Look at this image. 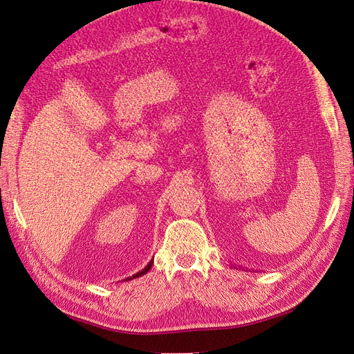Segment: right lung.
I'll list each match as a JSON object with an SVG mask.
<instances>
[{
  "label": "right lung",
  "mask_w": 354,
  "mask_h": 354,
  "mask_svg": "<svg viewBox=\"0 0 354 354\" xmlns=\"http://www.w3.org/2000/svg\"><path fill=\"white\" fill-rule=\"evenodd\" d=\"M151 266H153V260H150V263H148L141 272H138V273H135L133 277H131V278H127V281H132L133 278H140V277H142V275H145V273L151 269Z\"/></svg>",
  "instance_id": "obj_1"
}]
</instances>
